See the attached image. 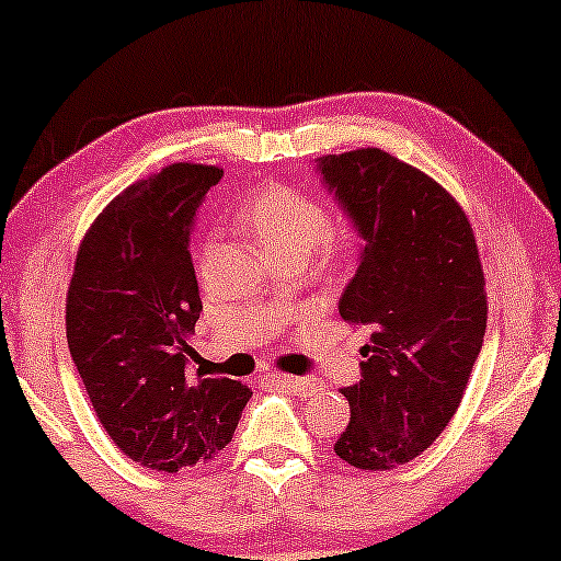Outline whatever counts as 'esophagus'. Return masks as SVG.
<instances>
[{
    "mask_svg": "<svg viewBox=\"0 0 561 561\" xmlns=\"http://www.w3.org/2000/svg\"><path fill=\"white\" fill-rule=\"evenodd\" d=\"M276 382L285 385V388H289L293 392H298V396H317V392L321 390V382L317 377H293V375H279L274 377Z\"/></svg>",
    "mask_w": 561,
    "mask_h": 561,
    "instance_id": "34e87169",
    "label": "esophagus"
}]
</instances>
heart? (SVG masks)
<instances>
[{
    "label": "heart",
    "mask_w": 561,
    "mask_h": 561,
    "mask_svg": "<svg viewBox=\"0 0 561 561\" xmlns=\"http://www.w3.org/2000/svg\"><path fill=\"white\" fill-rule=\"evenodd\" d=\"M240 221L259 237L268 259H285V255L306 259L324 242L319 259L321 268L337 272L356 255L353 237H330L334 227L330 205L298 186H263L242 205Z\"/></svg>",
    "instance_id": "heart-1"
}]
</instances>
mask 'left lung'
I'll use <instances>...</instances> for the list:
<instances>
[{"instance_id": "obj_1", "label": "left lung", "mask_w": 561, "mask_h": 561, "mask_svg": "<svg viewBox=\"0 0 561 561\" xmlns=\"http://www.w3.org/2000/svg\"><path fill=\"white\" fill-rule=\"evenodd\" d=\"M319 169L366 242L340 317L371 330L334 454L388 472L433 446L465 398L488 324L478 240L446 186L390 152L362 147Z\"/></svg>"}]
</instances>
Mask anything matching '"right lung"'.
Returning a JSON list of instances; mask_svg holds the SVG:
<instances>
[{
	"mask_svg": "<svg viewBox=\"0 0 561 561\" xmlns=\"http://www.w3.org/2000/svg\"><path fill=\"white\" fill-rule=\"evenodd\" d=\"M221 173L171 163L126 186L83 234L70 276L68 347L96 420L158 472L208 465L253 396L237 379L184 375L203 311L190 234Z\"/></svg>",
	"mask_w": 561,
	"mask_h": 561,
	"instance_id": "obj_1",
	"label": "right lung"
}]
</instances>
